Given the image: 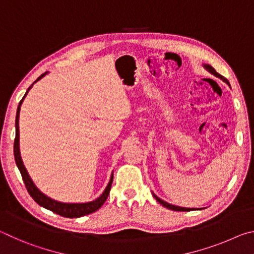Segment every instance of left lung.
Listing matches in <instances>:
<instances>
[{
	"mask_svg": "<svg viewBox=\"0 0 254 254\" xmlns=\"http://www.w3.org/2000/svg\"><path fill=\"white\" fill-rule=\"evenodd\" d=\"M203 66H204V68H205L206 70L210 72V74H213L214 76H216V77H218V78H221L223 81H225V83L230 86V83H229V81H227V79L224 78V77H223V76H221L220 74H218V72H216V70H215L212 66L207 65V64H205V65H203ZM152 194H153V192H152ZM153 197H154V198H156L162 206H165V207L169 208V209H171V210H177V212H189V210L195 209V208H186V207H180V206L171 205V204H169V203H167V201L160 199L157 195H154V194H153Z\"/></svg>",
	"mask_w": 254,
	"mask_h": 254,
	"instance_id": "left-lung-1",
	"label": "left lung"
}]
</instances>
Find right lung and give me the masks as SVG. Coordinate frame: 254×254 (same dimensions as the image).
<instances>
[{"label": "right lung", "instance_id": "obj_1", "mask_svg": "<svg viewBox=\"0 0 254 254\" xmlns=\"http://www.w3.org/2000/svg\"><path fill=\"white\" fill-rule=\"evenodd\" d=\"M46 74L47 72L42 74L40 77H38V79L36 81L41 79ZM36 81H34V83H36ZM33 84L28 88V91L25 92L24 96L22 97V100L20 101L19 106H18V111H16V118H15L14 159H15L16 166H18V168L21 173V176H22V179L24 182L25 187H27V190L37 204H39L40 206H42V207L49 209V210H51V212H54L56 214L62 215V216H64V217H69V218L81 217V216H85V215H88L91 213L96 212V210L98 208H101V206L105 203V200L107 199V196H109V194H110L112 183H113V174L111 175V179H110L109 184H107L105 190L103 191V194L98 197L97 199L93 200V201H88V203H62V201H58V200L50 198V197H48L47 195H45L44 192L40 191L39 189L37 188L36 185H34V183L32 182V179L29 176L27 169H25L22 159H21V154H20L19 117H20V109H21V105H22V102L24 100V97L27 96V94L29 93L30 89H31Z\"/></svg>", "mask_w": 254, "mask_h": 254}]
</instances>
